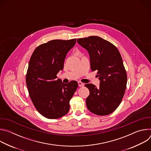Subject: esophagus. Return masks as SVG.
I'll return each instance as SVG.
<instances>
[{"label": "esophagus", "mask_w": 151, "mask_h": 151, "mask_svg": "<svg viewBox=\"0 0 151 151\" xmlns=\"http://www.w3.org/2000/svg\"><path fill=\"white\" fill-rule=\"evenodd\" d=\"M78 85H79V87H83V86L84 85V83H82V82H81V81H79L78 82Z\"/></svg>", "instance_id": "34e87169"}]
</instances>
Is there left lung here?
<instances>
[{"instance_id":"obj_1","label":"left lung","mask_w":151,"mask_h":151,"mask_svg":"<svg viewBox=\"0 0 151 151\" xmlns=\"http://www.w3.org/2000/svg\"><path fill=\"white\" fill-rule=\"evenodd\" d=\"M77 42L88 51L91 70L96 71L100 80L96 88L92 83L85 84L90 91L86 99L88 110L97 115H109L122 101L127 82V75L121 55L110 42L97 36L78 39Z\"/></svg>"}]
</instances>
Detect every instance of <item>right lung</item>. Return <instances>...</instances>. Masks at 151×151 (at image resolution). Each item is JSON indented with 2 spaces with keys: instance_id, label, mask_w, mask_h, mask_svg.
I'll use <instances>...</instances> for the list:
<instances>
[{
  "instance_id": "1",
  "label": "right lung",
  "mask_w": 151,
  "mask_h": 151,
  "mask_svg": "<svg viewBox=\"0 0 151 151\" xmlns=\"http://www.w3.org/2000/svg\"><path fill=\"white\" fill-rule=\"evenodd\" d=\"M76 42V39L48 41L39 45L30 57L26 78L29 94L36 110L47 118H59L69 111L78 83L76 81L64 83L56 78Z\"/></svg>"
}]
</instances>
